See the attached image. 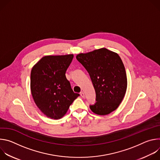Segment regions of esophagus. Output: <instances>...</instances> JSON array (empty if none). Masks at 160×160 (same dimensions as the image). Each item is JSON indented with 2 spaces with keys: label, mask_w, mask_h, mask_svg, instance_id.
Returning <instances> with one entry per match:
<instances>
[{
  "label": "esophagus",
  "mask_w": 160,
  "mask_h": 160,
  "mask_svg": "<svg viewBox=\"0 0 160 160\" xmlns=\"http://www.w3.org/2000/svg\"><path fill=\"white\" fill-rule=\"evenodd\" d=\"M80 96H81V97H82V98H84L85 97V94H84V92H82L80 93Z\"/></svg>",
  "instance_id": "obj_1"
}]
</instances>
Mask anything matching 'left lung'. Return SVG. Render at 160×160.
I'll use <instances>...</instances> for the list:
<instances>
[{"label":"left lung","instance_id":"obj_1","mask_svg":"<svg viewBox=\"0 0 160 160\" xmlns=\"http://www.w3.org/2000/svg\"><path fill=\"white\" fill-rule=\"evenodd\" d=\"M76 58L88 72L95 88L96 102L90 105V109L106 115L117 109L127 87L125 68L119 55L101 48L78 54Z\"/></svg>","mask_w":160,"mask_h":160}]
</instances>
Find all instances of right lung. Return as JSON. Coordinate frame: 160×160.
<instances>
[{
	"mask_svg": "<svg viewBox=\"0 0 160 160\" xmlns=\"http://www.w3.org/2000/svg\"><path fill=\"white\" fill-rule=\"evenodd\" d=\"M73 58V54L45 56L32 68V97L38 109L48 118H61L80 96L73 92L65 75Z\"/></svg>",
	"mask_w": 160,
	"mask_h": 160,
	"instance_id": "add662e5",
	"label": "right lung"
}]
</instances>
